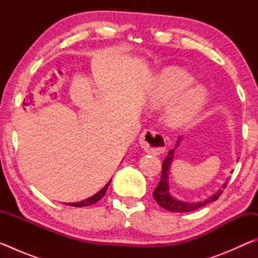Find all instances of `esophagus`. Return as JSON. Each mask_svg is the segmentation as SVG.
Segmentation results:
<instances>
[{"label":"esophagus","mask_w":258,"mask_h":258,"mask_svg":"<svg viewBox=\"0 0 258 258\" xmlns=\"http://www.w3.org/2000/svg\"><path fill=\"white\" fill-rule=\"evenodd\" d=\"M140 146L151 154L159 155L165 151L166 141L160 133L152 130H146L140 135Z\"/></svg>","instance_id":"obj_1"}]
</instances>
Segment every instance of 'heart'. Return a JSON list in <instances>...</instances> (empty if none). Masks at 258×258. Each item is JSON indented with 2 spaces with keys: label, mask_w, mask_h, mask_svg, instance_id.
<instances>
[{
  "label": "heart",
  "mask_w": 258,
  "mask_h": 258,
  "mask_svg": "<svg viewBox=\"0 0 258 258\" xmlns=\"http://www.w3.org/2000/svg\"><path fill=\"white\" fill-rule=\"evenodd\" d=\"M195 78L180 67L161 69L149 90V103L161 107L173 101L166 111V120L173 127L189 123L202 111L207 101V90L194 84Z\"/></svg>",
  "instance_id": "1"
}]
</instances>
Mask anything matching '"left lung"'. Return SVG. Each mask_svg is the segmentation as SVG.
<instances>
[{
  "label": "left lung",
  "instance_id": "left-lung-1",
  "mask_svg": "<svg viewBox=\"0 0 258 258\" xmlns=\"http://www.w3.org/2000/svg\"><path fill=\"white\" fill-rule=\"evenodd\" d=\"M180 142H181V137L178 138L175 148L178 146V143ZM173 157H174V149L168 151L167 157H166L163 161V169H161L160 181L158 183V185L156 186L154 194H152L155 200L159 206L167 209L169 212L186 213V212H194L196 209L203 207L209 203L215 202V200L218 199V197L222 195V192H223V189H225L226 184H228L226 182L223 184V189H220L209 198L203 200V202L185 203V202H182V200L174 198L171 195V192H169V185H168V173H169V168H171V164L173 161Z\"/></svg>",
  "mask_w": 258,
  "mask_h": 258
}]
</instances>
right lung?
Wrapping results in <instances>:
<instances>
[{
    "mask_svg": "<svg viewBox=\"0 0 258 258\" xmlns=\"http://www.w3.org/2000/svg\"><path fill=\"white\" fill-rule=\"evenodd\" d=\"M110 183H111V180L109 181L106 185H104L101 190H100L98 194H95V195H93L92 197H90V198H87V199H85V200H82V202H78V203H72V204H66V205H69V206H74V207H85V206H90V205H93V204H95L97 202H99L100 199H101L104 195H106V192H107V189H108V186L110 185Z\"/></svg>",
    "mask_w": 258,
    "mask_h": 258,
    "instance_id": "right-lung-1",
    "label": "right lung"
}]
</instances>
